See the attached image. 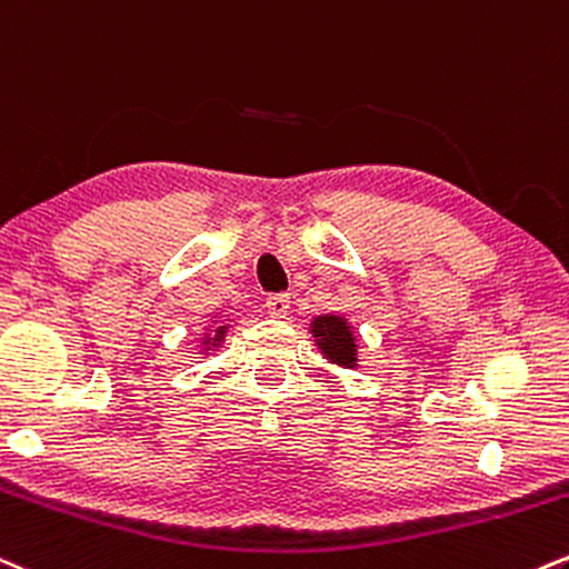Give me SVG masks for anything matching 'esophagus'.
<instances>
[{
    "label": "esophagus",
    "mask_w": 569,
    "mask_h": 569,
    "mask_svg": "<svg viewBox=\"0 0 569 569\" xmlns=\"http://www.w3.org/2000/svg\"><path fill=\"white\" fill-rule=\"evenodd\" d=\"M264 307L272 318H286L291 307V297L289 293H270V297L264 299Z\"/></svg>",
    "instance_id": "obj_1"
}]
</instances>
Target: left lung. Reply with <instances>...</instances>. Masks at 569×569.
I'll return each instance as SVG.
<instances>
[{"instance_id": "1", "label": "left lung", "mask_w": 569, "mask_h": 569, "mask_svg": "<svg viewBox=\"0 0 569 569\" xmlns=\"http://www.w3.org/2000/svg\"><path fill=\"white\" fill-rule=\"evenodd\" d=\"M312 337L318 341V350L328 360L339 362V366H358V345H355L352 328L347 326L345 318L337 315H323V318L312 320Z\"/></svg>"}]
</instances>
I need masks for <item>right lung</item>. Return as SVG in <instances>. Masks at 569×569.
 I'll list each match as a JSON object with an SVG mask.
<instances>
[{"label":"right lung","mask_w":569,"mask_h":569,"mask_svg":"<svg viewBox=\"0 0 569 569\" xmlns=\"http://www.w3.org/2000/svg\"><path fill=\"white\" fill-rule=\"evenodd\" d=\"M224 331H228V328H224V326H219V328H217V333H214V339L207 341V345H219V341L224 339Z\"/></svg>","instance_id":"1"}]
</instances>
